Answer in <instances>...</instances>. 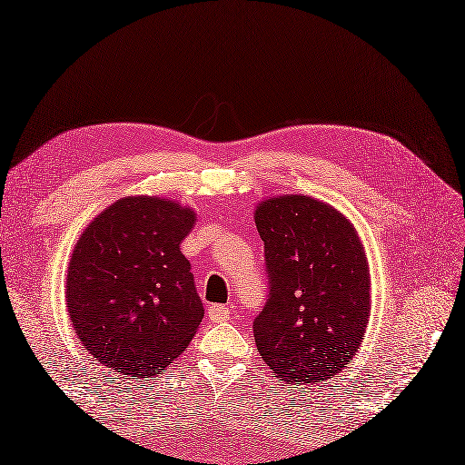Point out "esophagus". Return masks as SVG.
<instances>
[{"instance_id": "1", "label": "esophagus", "mask_w": 465, "mask_h": 465, "mask_svg": "<svg viewBox=\"0 0 465 465\" xmlns=\"http://www.w3.org/2000/svg\"><path fill=\"white\" fill-rule=\"evenodd\" d=\"M207 317L213 322H227L231 319V309L227 305H211L207 309Z\"/></svg>"}]
</instances>
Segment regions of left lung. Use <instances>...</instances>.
<instances>
[{"instance_id":"1","label":"left lung","mask_w":465,"mask_h":465,"mask_svg":"<svg viewBox=\"0 0 465 465\" xmlns=\"http://www.w3.org/2000/svg\"><path fill=\"white\" fill-rule=\"evenodd\" d=\"M254 219L270 280L252 324L258 352L285 383L331 380L358 352L370 321L360 236L341 211L307 195L266 199Z\"/></svg>"}]
</instances>
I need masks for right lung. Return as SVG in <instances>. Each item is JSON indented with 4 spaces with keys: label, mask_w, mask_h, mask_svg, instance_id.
Here are the masks:
<instances>
[{
    "label": "right lung",
    "mask_w": 465,
    "mask_h": 465,
    "mask_svg": "<svg viewBox=\"0 0 465 465\" xmlns=\"http://www.w3.org/2000/svg\"><path fill=\"white\" fill-rule=\"evenodd\" d=\"M195 213L168 199L123 197L74 246L66 307L80 342L124 380L160 373L205 315L180 244Z\"/></svg>",
    "instance_id": "1"
}]
</instances>
